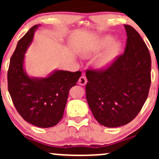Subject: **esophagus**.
<instances>
[{"label": "esophagus", "mask_w": 159, "mask_h": 159, "mask_svg": "<svg viewBox=\"0 0 159 159\" xmlns=\"http://www.w3.org/2000/svg\"><path fill=\"white\" fill-rule=\"evenodd\" d=\"M87 81L88 80L85 76H81V78H79V80H78V83H79V84H81V85H84V84H86Z\"/></svg>", "instance_id": "esophagus-1"}]
</instances>
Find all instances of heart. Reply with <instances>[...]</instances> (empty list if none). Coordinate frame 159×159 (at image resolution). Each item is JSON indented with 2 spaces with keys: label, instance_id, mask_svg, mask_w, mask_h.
<instances>
[{
  "label": "heart",
  "instance_id": "b5f03b06",
  "mask_svg": "<svg viewBox=\"0 0 159 159\" xmlns=\"http://www.w3.org/2000/svg\"><path fill=\"white\" fill-rule=\"evenodd\" d=\"M111 41V38H105L103 40V41L101 43V45L98 48V51H102V50L105 49V48L108 47V45L110 44ZM119 47L120 46L118 43H115L114 44H112L110 47V48L108 49V51L105 53V55L102 56L98 60V67H100V68H105L108 65H110L111 62L116 57L117 54L118 52V50H119Z\"/></svg>",
  "mask_w": 159,
  "mask_h": 159
}]
</instances>
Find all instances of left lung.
I'll list each match as a JSON object with an SVG mask.
<instances>
[{
  "mask_svg": "<svg viewBox=\"0 0 159 159\" xmlns=\"http://www.w3.org/2000/svg\"><path fill=\"white\" fill-rule=\"evenodd\" d=\"M124 53L101 69H88L86 98L93 115L102 125L115 128L132 121L140 112L151 85V57L138 31L125 25Z\"/></svg>",
  "mask_w": 159,
  "mask_h": 159,
  "instance_id": "1",
  "label": "left lung"
}]
</instances>
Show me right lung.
Here are the masks:
<instances>
[{"label": "right lung", "mask_w": 159, "mask_h": 159, "mask_svg": "<svg viewBox=\"0 0 159 159\" xmlns=\"http://www.w3.org/2000/svg\"><path fill=\"white\" fill-rule=\"evenodd\" d=\"M38 26L32 27L19 40L11 57L7 86L14 107L25 121L40 128H50L63 117L68 93L81 72L56 70L45 78H31L25 74V54Z\"/></svg>", "instance_id": "add662e5"}]
</instances>
